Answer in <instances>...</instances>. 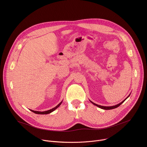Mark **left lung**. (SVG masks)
I'll use <instances>...</instances> for the list:
<instances>
[{
  "label": "left lung",
  "mask_w": 147,
  "mask_h": 147,
  "mask_svg": "<svg viewBox=\"0 0 147 147\" xmlns=\"http://www.w3.org/2000/svg\"><path fill=\"white\" fill-rule=\"evenodd\" d=\"M130 94H130V95L125 98L124 100H123L121 102H120V103H119V104H117V105H114V106H111V107H103V106H101V105H97V104H96V103H94V102H92L91 100H90V102L93 104V105H95V106H96V107H98V108H100V109H104V110H110V109H115V108H117V107H119L121 104H122L124 101H125V100H126V99H127L129 97V96L130 95Z\"/></svg>",
  "instance_id": "obj_1"
}]
</instances>
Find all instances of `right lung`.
<instances>
[{
    "instance_id": "right-lung-1",
    "label": "right lung",
    "mask_w": 147,
    "mask_h": 147,
    "mask_svg": "<svg viewBox=\"0 0 147 147\" xmlns=\"http://www.w3.org/2000/svg\"><path fill=\"white\" fill-rule=\"evenodd\" d=\"M62 102L63 101H61V102H60L56 106V107H55V108H52V109H50V110H48V111H44V112H39V111H33V110H31V109H30L31 112H34V113H36V114H39V115H47V114H49V113H51V112H53L55 110H56L60 105L61 104V103H62Z\"/></svg>"
}]
</instances>
